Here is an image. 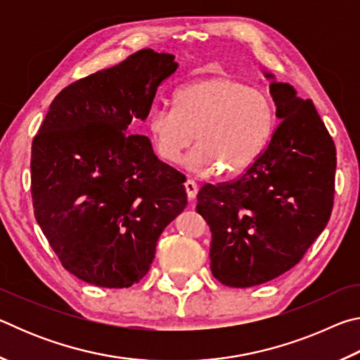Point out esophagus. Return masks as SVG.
I'll return each instance as SVG.
<instances>
[{
	"label": "esophagus",
	"mask_w": 360,
	"mask_h": 360,
	"mask_svg": "<svg viewBox=\"0 0 360 360\" xmlns=\"http://www.w3.org/2000/svg\"><path fill=\"white\" fill-rule=\"evenodd\" d=\"M184 187H186V192H187V197H188V200H193V198H195V195H197V192H198L197 182L192 181V179H187V181H186V184H184Z\"/></svg>",
	"instance_id": "1"
}]
</instances>
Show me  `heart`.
<instances>
[{
  "mask_svg": "<svg viewBox=\"0 0 360 360\" xmlns=\"http://www.w3.org/2000/svg\"><path fill=\"white\" fill-rule=\"evenodd\" d=\"M273 122V105L262 90L230 76H210L176 90L173 109H154L148 131L162 160L179 162L197 135L200 144L187 157V168L212 172L219 165L236 173L257 158Z\"/></svg>",
  "mask_w": 360,
  "mask_h": 360,
  "instance_id": "obj_1",
  "label": "heart"
}]
</instances>
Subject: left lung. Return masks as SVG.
Masks as SVG:
<instances>
[{"label": "left lung", "mask_w": 360, "mask_h": 360, "mask_svg": "<svg viewBox=\"0 0 360 360\" xmlns=\"http://www.w3.org/2000/svg\"><path fill=\"white\" fill-rule=\"evenodd\" d=\"M281 120L264 152L240 178L197 195L211 230V271L229 288H252L302 260L330 219L337 150L311 100L271 72Z\"/></svg>", "instance_id": "obj_1"}]
</instances>
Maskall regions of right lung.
<instances>
[{
    "mask_svg": "<svg viewBox=\"0 0 360 360\" xmlns=\"http://www.w3.org/2000/svg\"><path fill=\"white\" fill-rule=\"evenodd\" d=\"M174 56L141 49L72 82L52 101L32 146L34 217L62 265L82 281H141L158 236L187 205L186 176L154 154L146 120Z\"/></svg>",
    "mask_w": 360,
    "mask_h": 360,
    "instance_id": "right-lung-1",
    "label": "right lung"
}]
</instances>
